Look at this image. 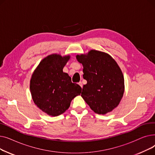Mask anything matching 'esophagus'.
I'll return each mask as SVG.
<instances>
[{
    "label": "esophagus",
    "mask_w": 155,
    "mask_h": 155,
    "mask_svg": "<svg viewBox=\"0 0 155 155\" xmlns=\"http://www.w3.org/2000/svg\"><path fill=\"white\" fill-rule=\"evenodd\" d=\"M78 85L81 87H82H82H83V84H82V82H80L79 83H78Z\"/></svg>",
    "instance_id": "1"
}]
</instances>
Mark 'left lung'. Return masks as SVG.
Masks as SVG:
<instances>
[{
	"instance_id": "8db88e82",
	"label": "left lung",
	"mask_w": 155,
	"mask_h": 155,
	"mask_svg": "<svg viewBox=\"0 0 155 155\" xmlns=\"http://www.w3.org/2000/svg\"><path fill=\"white\" fill-rule=\"evenodd\" d=\"M76 57L83 65V77L87 81L81 96L97 114L112 111L119 105L124 90V77L118 64L109 54L96 50Z\"/></svg>"
}]
</instances>
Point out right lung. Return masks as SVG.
Masks as SVG:
<instances>
[{"label": "right lung", "instance_id": "1", "mask_svg": "<svg viewBox=\"0 0 155 155\" xmlns=\"http://www.w3.org/2000/svg\"><path fill=\"white\" fill-rule=\"evenodd\" d=\"M70 56L49 55L39 64L30 81V91L35 104L51 116H58L67 110L72 99L80 94L82 88L71 82L63 71Z\"/></svg>", "mask_w": 155, "mask_h": 155}]
</instances>
